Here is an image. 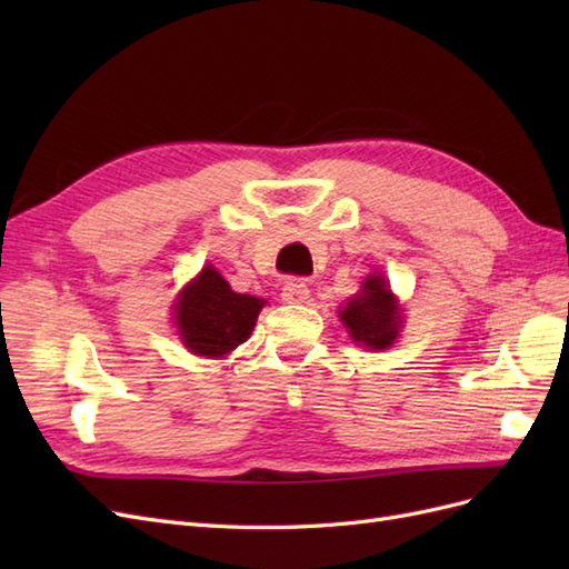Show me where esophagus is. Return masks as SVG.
Returning a JSON list of instances; mask_svg holds the SVG:
<instances>
[{"label":"esophagus","instance_id":"1","mask_svg":"<svg viewBox=\"0 0 569 569\" xmlns=\"http://www.w3.org/2000/svg\"><path fill=\"white\" fill-rule=\"evenodd\" d=\"M308 297H311V289L299 278H291L289 282H284L282 287V301L284 303H306Z\"/></svg>","mask_w":569,"mask_h":569}]
</instances>
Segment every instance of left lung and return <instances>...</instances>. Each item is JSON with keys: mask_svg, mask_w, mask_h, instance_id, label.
<instances>
[{"mask_svg": "<svg viewBox=\"0 0 569 569\" xmlns=\"http://www.w3.org/2000/svg\"><path fill=\"white\" fill-rule=\"evenodd\" d=\"M339 320L356 343H363L372 351H385L399 339L403 316L385 274L372 272L360 284L358 295L351 297L347 306H341Z\"/></svg>", "mask_w": 569, "mask_h": 569, "instance_id": "1", "label": "left lung"}]
</instances>
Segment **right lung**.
I'll list each match as a JSON object with an SVG mask.
<instances>
[{
  "instance_id": "obj_1",
  "label": "right lung",
  "mask_w": 569,
  "mask_h": 569,
  "mask_svg": "<svg viewBox=\"0 0 569 569\" xmlns=\"http://www.w3.org/2000/svg\"><path fill=\"white\" fill-rule=\"evenodd\" d=\"M263 306V299L237 295L213 266H206L182 287L173 318L189 351L203 358H222L251 337Z\"/></svg>"
}]
</instances>
